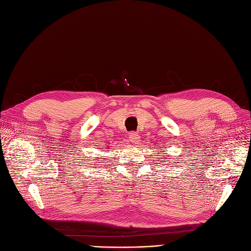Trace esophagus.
<instances>
[{
  "instance_id": "1",
  "label": "esophagus",
  "mask_w": 251,
  "mask_h": 251,
  "mask_svg": "<svg viewBox=\"0 0 251 251\" xmlns=\"http://www.w3.org/2000/svg\"><path fill=\"white\" fill-rule=\"evenodd\" d=\"M128 141H130L132 144H137L140 141V136L139 134L132 132L128 135Z\"/></svg>"
}]
</instances>
